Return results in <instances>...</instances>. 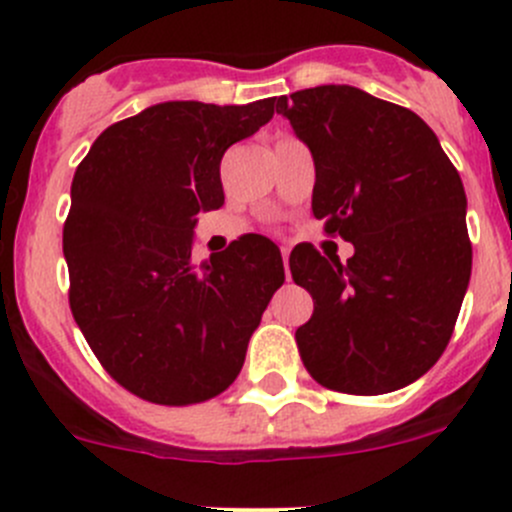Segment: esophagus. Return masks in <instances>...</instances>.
Here are the masks:
<instances>
[{"label": "esophagus", "instance_id": "1", "mask_svg": "<svg viewBox=\"0 0 512 512\" xmlns=\"http://www.w3.org/2000/svg\"><path fill=\"white\" fill-rule=\"evenodd\" d=\"M282 262H285V267H287V262H289V247H282ZM287 277H289V272H287Z\"/></svg>", "mask_w": 512, "mask_h": 512}]
</instances>
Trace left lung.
<instances>
[{"label":"left lung","mask_w":512,"mask_h":512,"mask_svg":"<svg viewBox=\"0 0 512 512\" xmlns=\"http://www.w3.org/2000/svg\"><path fill=\"white\" fill-rule=\"evenodd\" d=\"M312 151V213L354 245L347 265L312 245L289 255L314 299L297 347L314 381L376 396L426 374L446 349L471 280L466 190L414 111L354 89L280 98Z\"/></svg>","instance_id":"left-lung-1"}]
</instances>
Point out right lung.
<instances>
[{
    "label": "right lung",
    "instance_id": "right-lung-1",
    "mask_svg": "<svg viewBox=\"0 0 512 512\" xmlns=\"http://www.w3.org/2000/svg\"><path fill=\"white\" fill-rule=\"evenodd\" d=\"M277 98L165 101L108 126L79 163L64 225L69 304L103 369L131 394L188 406L225 391L285 282L262 235L193 262L195 215L225 203L220 160Z\"/></svg>",
    "mask_w": 512,
    "mask_h": 512
}]
</instances>
